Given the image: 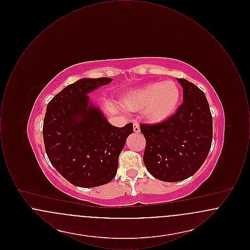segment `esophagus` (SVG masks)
I'll list each match as a JSON object with an SVG mask.
<instances>
[{"label":"esophagus","mask_w":250,"mask_h":250,"mask_svg":"<svg viewBox=\"0 0 250 250\" xmlns=\"http://www.w3.org/2000/svg\"><path fill=\"white\" fill-rule=\"evenodd\" d=\"M133 129H134V132H136V133H139L140 132V125H139V123H134L133 124Z\"/></svg>","instance_id":"esophagus-1"}]
</instances>
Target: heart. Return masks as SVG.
Here are the masks:
<instances>
[{"label": "heart", "mask_w": 250, "mask_h": 250, "mask_svg": "<svg viewBox=\"0 0 250 250\" xmlns=\"http://www.w3.org/2000/svg\"><path fill=\"white\" fill-rule=\"evenodd\" d=\"M180 98V87L175 82H156L133 91L125 98L124 104L132 110L144 108L147 119L161 122L174 113Z\"/></svg>", "instance_id": "b5f03b06"}]
</instances>
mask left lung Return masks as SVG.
<instances>
[{
  "label": "left lung",
  "instance_id": "left-lung-1",
  "mask_svg": "<svg viewBox=\"0 0 250 250\" xmlns=\"http://www.w3.org/2000/svg\"><path fill=\"white\" fill-rule=\"evenodd\" d=\"M177 80L184 101L176 112L158 124H141L146 140L144 165L164 182L195 174L209 154L213 139V118L204 93L185 79Z\"/></svg>",
  "mask_w": 250,
  "mask_h": 250
}]
</instances>
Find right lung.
Wrapping results in <instances>:
<instances>
[{
    "mask_svg": "<svg viewBox=\"0 0 250 250\" xmlns=\"http://www.w3.org/2000/svg\"><path fill=\"white\" fill-rule=\"evenodd\" d=\"M109 78L82 79L66 86L48 102L43 138L48 159L72 185L95 188L115 177L119 155L133 125L116 127L87 94L107 85Z\"/></svg>",
    "mask_w": 250,
    "mask_h": 250,
    "instance_id": "obj_1",
    "label": "right lung"
}]
</instances>
